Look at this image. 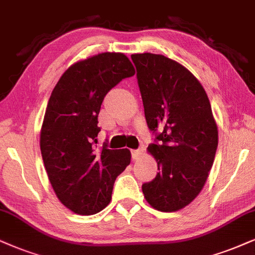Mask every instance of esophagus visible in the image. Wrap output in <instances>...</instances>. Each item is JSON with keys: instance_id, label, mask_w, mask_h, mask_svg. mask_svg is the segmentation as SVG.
Segmentation results:
<instances>
[{"instance_id": "obj_1", "label": "esophagus", "mask_w": 255, "mask_h": 255, "mask_svg": "<svg viewBox=\"0 0 255 255\" xmlns=\"http://www.w3.org/2000/svg\"><path fill=\"white\" fill-rule=\"evenodd\" d=\"M141 155H142V150L141 149H131V157H133L134 160L140 159Z\"/></svg>"}]
</instances>
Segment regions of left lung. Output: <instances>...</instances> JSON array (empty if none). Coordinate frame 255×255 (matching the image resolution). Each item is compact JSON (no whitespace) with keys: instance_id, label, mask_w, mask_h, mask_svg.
<instances>
[{"instance_id":"obj_1","label":"left lung","mask_w":255,"mask_h":255,"mask_svg":"<svg viewBox=\"0 0 255 255\" xmlns=\"http://www.w3.org/2000/svg\"><path fill=\"white\" fill-rule=\"evenodd\" d=\"M155 179L142 185L151 207L176 212L204 188L218 148V127L204 87L182 64L159 54H133Z\"/></svg>"}]
</instances>
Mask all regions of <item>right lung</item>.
I'll return each instance as SVG.
<instances>
[{
  "label": "right lung",
  "mask_w": 255,
  "mask_h": 255,
  "mask_svg": "<svg viewBox=\"0 0 255 255\" xmlns=\"http://www.w3.org/2000/svg\"><path fill=\"white\" fill-rule=\"evenodd\" d=\"M135 74L122 53H101L70 66L60 77L44 113L42 159L57 198L80 215L99 213L112 200L130 151L98 148V117L105 96Z\"/></svg>",
  "instance_id": "obj_1"
}]
</instances>
